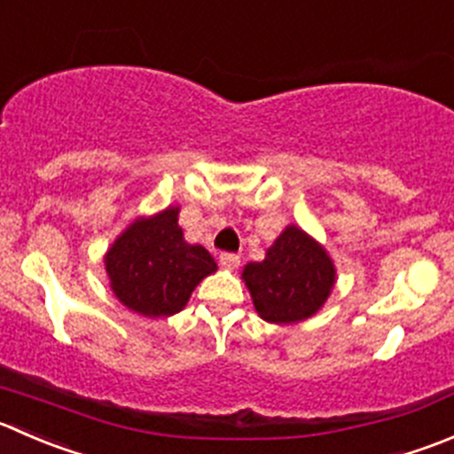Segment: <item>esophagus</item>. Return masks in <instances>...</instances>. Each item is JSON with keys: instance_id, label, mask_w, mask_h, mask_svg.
Returning a JSON list of instances; mask_svg holds the SVG:
<instances>
[{"instance_id": "34e87169", "label": "esophagus", "mask_w": 454, "mask_h": 454, "mask_svg": "<svg viewBox=\"0 0 454 454\" xmlns=\"http://www.w3.org/2000/svg\"><path fill=\"white\" fill-rule=\"evenodd\" d=\"M219 263H222L223 268H228V270H235V268L239 266V254L222 253L219 254Z\"/></svg>"}]
</instances>
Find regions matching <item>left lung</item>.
<instances>
[{
  "label": "left lung",
  "mask_w": 454,
  "mask_h": 454,
  "mask_svg": "<svg viewBox=\"0 0 454 454\" xmlns=\"http://www.w3.org/2000/svg\"><path fill=\"white\" fill-rule=\"evenodd\" d=\"M241 277L263 319L293 324L324 306L334 286V266L301 228L288 226L268 248L266 259L248 263Z\"/></svg>",
  "instance_id": "1"
}]
</instances>
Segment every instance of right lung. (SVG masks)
I'll return each instance as SVG.
<instances>
[{
    "instance_id": "add662e5",
    "label": "right lung",
    "mask_w": 454,
    "mask_h": 454,
    "mask_svg": "<svg viewBox=\"0 0 454 454\" xmlns=\"http://www.w3.org/2000/svg\"><path fill=\"white\" fill-rule=\"evenodd\" d=\"M179 208L130 223L106 253L110 288L144 317H168L186 306L195 286L217 270L204 246L184 241Z\"/></svg>"
}]
</instances>
